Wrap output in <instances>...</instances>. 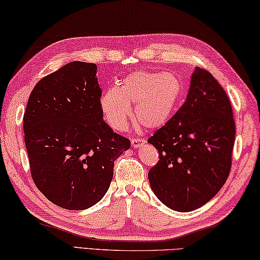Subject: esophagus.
Masks as SVG:
<instances>
[{"mask_svg":"<svg viewBox=\"0 0 260 260\" xmlns=\"http://www.w3.org/2000/svg\"><path fill=\"white\" fill-rule=\"evenodd\" d=\"M146 143L145 139H141V138H134L131 140V146L134 147V148H139V147L143 146Z\"/></svg>","mask_w":260,"mask_h":260,"instance_id":"34e87169","label":"esophagus"}]
</instances>
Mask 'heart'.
<instances>
[{
	"mask_svg": "<svg viewBox=\"0 0 260 260\" xmlns=\"http://www.w3.org/2000/svg\"><path fill=\"white\" fill-rule=\"evenodd\" d=\"M182 82L169 72L137 71L126 76L116 88L101 99L106 121L114 129H123L135 105L136 119L150 129H157L174 114L182 95Z\"/></svg>",
	"mask_w": 260,
	"mask_h": 260,
	"instance_id": "1",
	"label": "heart"
}]
</instances>
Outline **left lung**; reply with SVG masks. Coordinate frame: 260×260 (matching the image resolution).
<instances>
[{"label":"left lung","mask_w":260,"mask_h":260,"mask_svg":"<svg viewBox=\"0 0 260 260\" xmlns=\"http://www.w3.org/2000/svg\"><path fill=\"white\" fill-rule=\"evenodd\" d=\"M234 140L226 92L212 73L197 67L183 105L148 139L159 154L148 172L156 197L176 212L204 206L228 179Z\"/></svg>","instance_id":"1"}]
</instances>
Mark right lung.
Listing matches in <instances>:
<instances>
[{"instance_id": "add662e5", "label": "right lung", "mask_w": 260, "mask_h": 260, "mask_svg": "<svg viewBox=\"0 0 260 260\" xmlns=\"http://www.w3.org/2000/svg\"><path fill=\"white\" fill-rule=\"evenodd\" d=\"M95 63L73 61L34 87L23 132L34 182L62 208L82 210L104 197L114 160L130 140L103 120Z\"/></svg>"}]
</instances>
